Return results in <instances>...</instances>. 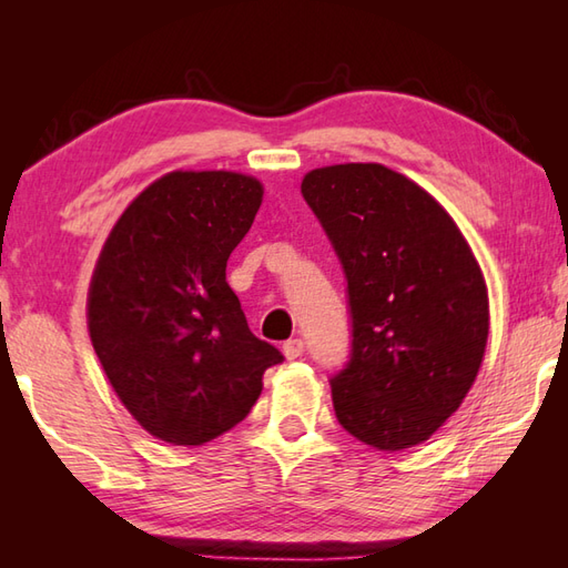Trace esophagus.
I'll list each match as a JSON object with an SVG mask.
<instances>
[{"instance_id":"1","label":"esophagus","mask_w":568,"mask_h":568,"mask_svg":"<svg viewBox=\"0 0 568 568\" xmlns=\"http://www.w3.org/2000/svg\"><path fill=\"white\" fill-rule=\"evenodd\" d=\"M283 354H285V358L287 361H293V358H300L305 354V342L303 339H287L285 344H283Z\"/></svg>"}]
</instances>
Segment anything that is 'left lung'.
Returning <instances> with one entry per match:
<instances>
[{
	"label": "left lung",
	"instance_id": "left-lung-1",
	"mask_svg": "<svg viewBox=\"0 0 568 568\" xmlns=\"http://www.w3.org/2000/svg\"><path fill=\"white\" fill-rule=\"evenodd\" d=\"M303 197L342 261L352 354L334 413L358 442H427L474 385L488 342V291L442 204L381 163L310 171Z\"/></svg>",
	"mask_w": 568,
	"mask_h": 568
}]
</instances>
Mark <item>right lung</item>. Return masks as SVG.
<instances>
[{
    "label": "right lung",
    "mask_w": 568,
    "mask_h": 568,
    "mask_svg": "<svg viewBox=\"0 0 568 568\" xmlns=\"http://www.w3.org/2000/svg\"><path fill=\"white\" fill-rule=\"evenodd\" d=\"M261 200L251 175L175 171L143 190L104 241L88 293L90 339L119 400L155 439L220 437L283 361L251 334L226 283Z\"/></svg>",
    "instance_id": "right-lung-1"
}]
</instances>
